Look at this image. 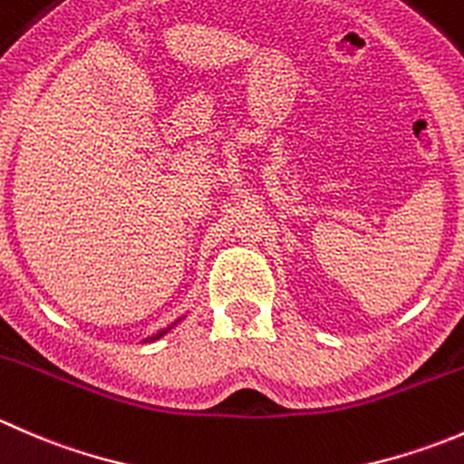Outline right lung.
<instances>
[{"label":"right lung","instance_id":"obj_1","mask_svg":"<svg viewBox=\"0 0 464 464\" xmlns=\"http://www.w3.org/2000/svg\"><path fill=\"white\" fill-rule=\"evenodd\" d=\"M184 319H186V314H184V316H179V319H177L175 323H170V325H168V327H161V330L152 332V334H150V336H145V339H143V343H152V341H159V339H161L163 334H168V332H170L172 327H177V325H179V323L184 321Z\"/></svg>","mask_w":464,"mask_h":464}]
</instances>
